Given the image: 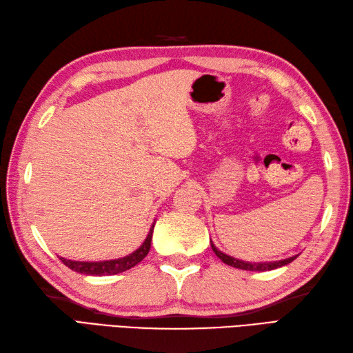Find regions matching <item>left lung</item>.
I'll return each instance as SVG.
<instances>
[{"instance_id":"left-lung-1","label":"left lung","mask_w":353,"mask_h":353,"mask_svg":"<svg viewBox=\"0 0 353 353\" xmlns=\"http://www.w3.org/2000/svg\"><path fill=\"white\" fill-rule=\"evenodd\" d=\"M212 250H214V252L216 254V256L224 261L225 265L228 266H233V268H237V269H243V270H270V269H276V268H281L284 265H289L290 261H293L294 259H296V256L294 257H290V259H285V260H280V261H272V263H250V261H242V260H237V259H233L230 256H227V254L221 252L214 243H212Z\"/></svg>"}]
</instances>
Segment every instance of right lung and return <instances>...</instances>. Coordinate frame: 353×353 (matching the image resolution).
<instances>
[{"label": "right lung", "mask_w": 353, "mask_h": 353, "mask_svg": "<svg viewBox=\"0 0 353 353\" xmlns=\"http://www.w3.org/2000/svg\"><path fill=\"white\" fill-rule=\"evenodd\" d=\"M153 227L154 225H152L150 232H149V234H147L145 241L141 247L123 259L106 260V261H75V260H68V259L60 257V260L72 270H75V272H78V274H84V275L101 276V275H116L120 272H125V270L138 265L139 261H141L147 256V252H149V250H150Z\"/></svg>", "instance_id": "1"}]
</instances>
